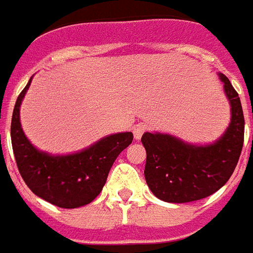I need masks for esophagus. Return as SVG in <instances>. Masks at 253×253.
<instances>
[{"label":"esophagus","instance_id":"1","mask_svg":"<svg viewBox=\"0 0 253 253\" xmlns=\"http://www.w3.org/2000/svg\"><path fill=\"white\" fill-rule=\"evenodd\" d=\"M149 130L148 125H145V123H139L137 126H134L132 128V132H134V138L135 139H141V137L143 135V132H146Z\"/></svg>","mask_w":253,"mask_h":253}]
</instances>
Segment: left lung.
<instances>
[{
  "label": "left lung",
  "instance_id": "left-lung-1",
  "mask_svg": "<svg viewBox=\"0 0 253 253\" xmlns=\"http://www.w3.org/2000/svg\"><path fill=\"white\" fill-rule=\"evenodd\" d=\"M230 104V123L214 143L194 145L180 138L145 132V179L154 196L169 203H187L211 195L226 184L239 163L244 143V114L228 77L218 73Z\"/></svg>",
  "mask_w": 253,
  "mask_h": 253
}]
</instances>
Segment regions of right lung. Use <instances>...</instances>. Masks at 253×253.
Returning <instances> with one entry per match:
<instances>
[{
	"label": "right lung",
	"mask_w": 253,
	"mask_h": 253,
	"mask_svg": "<svg viewBox=\"0 0 253 253\" xmlns=\"http://www.w3.org/2000/svg\"><path fill=\"white\" fill-rule=\"evenodd\" d=\"M31 81L32 77L16 100L10 125L20 175L35 195L55 206H85L101 192L114 161L132 142V132L111 134L77 153L61 156L42 152L25 137L20 122V105Z\"/></svg>",
	"instance_id": "obj_1"
}]
</instances>
